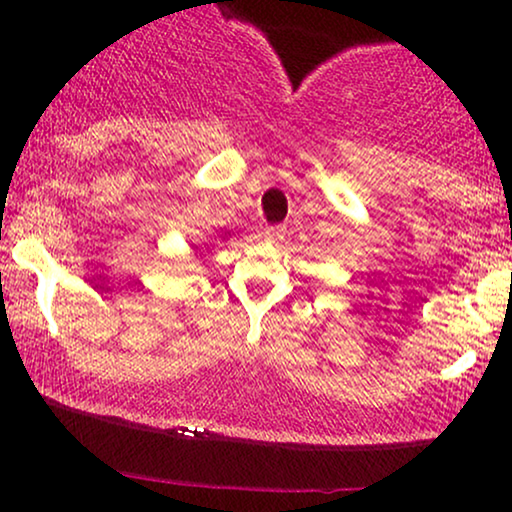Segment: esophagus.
Returning a JSON list of instances; mask_svg holds the SVG:
<instances>
[{
    "mask_svg": "<svg viewBox=\"0 0 512 512\" xmlns=\"http://www.w3.org/2000/svg\"><path fill=\"white\" fill-rule=\"evenodd\" d=\"M284 226H268V228H263V235H265V240H270V242H282L284 240Z\"/></svg>",
    "mask_w": 512,
    "mask_h": 512,
    "instance_id": "obj_1",
    "label": "esophagus"
}]
</instances>
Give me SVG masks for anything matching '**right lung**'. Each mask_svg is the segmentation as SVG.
I'll use <instances>...</instances> for the list:
<instances>
[{"label":"right lung","mask_w":512,"mask_h":512,"mask_svg":"<svg viewBox=\"0 0 512 512\" xmlns=\"http://www.w3.org/2000/svg\"><path fill=\"white\" fill-rule=\"evenodd\" d=\"M228 235H230V233H226V235H221V240H228Z\"/></svg>","instance_id":"1"}]
</instances>
